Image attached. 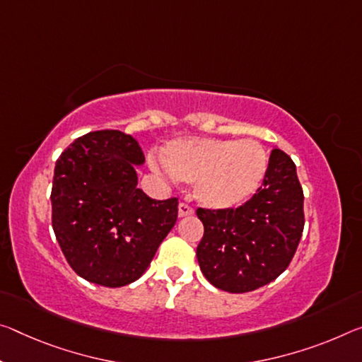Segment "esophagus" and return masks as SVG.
I'll return each mask as SVG.
<instances>
[{"label": "esophagus", "mask_w": 362, "mask_h": 362, "mask_svg": "<svg viewBox=\"0 0 362 362\" xmlns=\"http://www.w3.org/2000/svg\"><path fill=\"white\" fill-rule=\"evenodd\" d=\"M192 214H193V209L187 203L179 204V217H187V216H192Z\"/></svg>", "instance_id": "obj_1"}]
</instances>
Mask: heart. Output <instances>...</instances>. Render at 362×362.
Returning <instances> with one entry per match:
<instances>
[{
    "label": "heart",
    "instance_id": "1",
    "mask_svg": "<svg viewBox=\"0 0 362 362\" xmlns=\"http://www.w3.org/2000/svg\"><path fill=\"white\" fill-rule=\"evenodd\" d=\"M164 164L153 169L183 183H194V198L206 208L233 209L250 202L269 169L267 151L259 141L188 136L163 148Z\"/></svg>",
    "mask_w": 362,
    "mask_h": 362
}]
</instances>
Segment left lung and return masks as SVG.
I'll use <instances>...</instances> for the list:
<instances>
[{
	"label": "left lung",
	"instance_id": "8db88e82",
	"mask_svg": "<svg viewBox=\"0 0 362 362\" xmlns=\"http://www.w3.org/2000/svg\"><path fill=\"white\" fill-rule=\"evenodd\" d=\"M303 199L295 163L274 148L266 179L248 203L237 209H198L204 235L197 257L208 282L228 293H246L277 279L300 243Z\"/></svg>",
	"mask_w": 362,
	"mask_h": 362
}]
</instances>
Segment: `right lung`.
<instances>
[{
	"label": "right lung",
	"instance_id": "obj_1",
	"mask_svg": "<svg viewBox=\"0 0 362 362\" xmlns=\"http://www.w3.org/2000/svg\"><path fill=\"white\" fill-rule=\"evenodd\" d=\"M141 148L119 130L80 136L56 160L53 230L80 277L101 286L140 279L177 221V198L140 190Z\"/></svg>",
	"mask_w": 362,
	"mask_h": 362
}]
</instances>
